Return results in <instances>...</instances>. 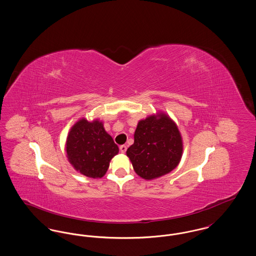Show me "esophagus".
I'll list each match as a JSON object with an SVG mask.
<instances>
[{
  "mask_svg": "<svg viewBox=\"0 0 256 256\" xmlns=\"http://www.w3.org/2000/svg\"><path fill=\"white\" fill-rule=\"evenodd\" d=\"M120 152H121L122 154H124V152H126V145L120 146Z\"/></svg>",
  "mask_w": 256,
  "mask_h": 256,
  "instance_id": "obj_1",
  "label": "esophagus"
}]
</instances>
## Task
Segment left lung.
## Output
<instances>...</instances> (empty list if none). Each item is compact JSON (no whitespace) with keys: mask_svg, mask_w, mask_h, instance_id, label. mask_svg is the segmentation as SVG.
Here are the masks:
<instances>
[{"mask_svg":"<svg viewBox=\"0 0 256 256\" xmlns=\"http://www.w3.org/2000/svg\"><path fill=\"white\" fill-rule=\"evenodd\" d=\"M182 152V137L176 124L159 111L138 122L126 156L140 178L152 180L176 169Z\"/></svg>","mask_w":256,"mask_h":256,"instance_id":"left-lung-1","label":"left lung"}]
</instances>
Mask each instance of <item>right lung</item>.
<instances>
[{
  "instance_id": "add662e5",
  "label": "right lung",
  "mask_w": 256,
  "mask_h": 256,
  "mask_svg": "<svg viewBox=\"0 0 256 256\" xmlns=\"http://www.w3.org/2000/svg\"><path fill=\"white\" fill-rule=\"evenodd\" d=\"M67 158L74 169L91 178H100L108 170L110 161L119 148L98 119H80L70 128L65 143Z\"/></svg>"
}]
</instances>
